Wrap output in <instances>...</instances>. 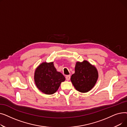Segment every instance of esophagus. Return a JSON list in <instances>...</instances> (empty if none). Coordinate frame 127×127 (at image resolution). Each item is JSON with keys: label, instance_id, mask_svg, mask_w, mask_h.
I'll return each instance as SVG.
<instances>
[{"label": "esophagus", "instance_id": "34e87169", "mask_svg": "<svg viewBox=\"0 0 127 127\" xmlns=\"http://www.w3.org/2000/svg\"><path fill=\"white\" fill-rule=\"evenodd\" d=\"M65 78H66V80L69 81V80H70V75H67V76H66Z\"/></svg>", "mask_w": 127, "mask_h": 127}]
</instances>
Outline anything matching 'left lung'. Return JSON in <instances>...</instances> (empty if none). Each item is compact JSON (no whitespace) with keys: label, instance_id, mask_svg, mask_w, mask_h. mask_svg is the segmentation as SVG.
I'll return each mask as SVG.
<instances>
[{"label":"left lung","instance_id":"obj_1","mask_svg":"<svg viewBox=\"0 0 127 127\" xmlns=\"http://www.w3.org/2000/svg\"><path fill=\"white\" fill-rule=\"evenodd\" d=\"M98 77L95 67L89 62L76 63L75 74L72 75L70 80L75 89L81 93L90 91L95 85Z\"/></svg>","mask_w":127,"mask_h":127}]
</instances>
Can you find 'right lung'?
Returning a JSON list of instances; mask_svg holds the SVG:
<instances>
[{"label": "right lung", "mask_w": 127, "mask_h": 127, "mask_svg": "<svg viewBox=\"0 0 127 127\" xmlns=\"http://www.w3.org/2000/svg\"><path fill=\"white\" fill-rule=\"evenodd\" d=\"M65 78L61 72L57 71L53 62L43 63L38 66L34 74V81L37 88L46 94L56 92Z\"/></svg>", "instance_id": "obj_1"}]
</instances>
